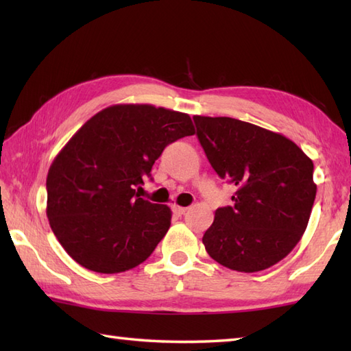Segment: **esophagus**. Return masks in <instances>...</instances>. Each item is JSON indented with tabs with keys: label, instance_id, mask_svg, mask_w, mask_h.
Listing matches in <instances>:
<instances>
[{
	"label": "esophagus",
	"instance_id": "esophagus-1",
	"mask_svg": "<svg viewBox=\"0 0 351 351\" xmlns=\"http://www.w3.org/2000/svg\"><path fill=\"white\" fill-rule=\"evenodd\" d=\"M171 210H173V213L176 215H184L185 213H187V208L180 206V205H173V206H171Z\"/></svg>",
	"mask_w": 351,
	"mask_h": 351
}]
</instances>
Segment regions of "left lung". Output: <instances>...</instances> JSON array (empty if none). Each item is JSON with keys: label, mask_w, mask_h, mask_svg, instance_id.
<instances>
[{"label": "left lung", "mask_w": 351, "mask_h": 351, "mask_svg": "<svg viewBox=\"0 0 351 351\" xmlns=\"http://www.w3.org/2000/svg\"><path fill=\"white\" fill-rule=\"evenodd\" d=\"M197 138L221 180L237 185L202 243L230 270L256 273L300 241L317 195L314 162L279 132L232 117L195 116Z\"/></svg>", "instance_id": "1"}]
</instances>
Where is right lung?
Here are the masks:
<instances>
[{"label":"right lung","instance_id":"right-lung-1","mask_svg":"<svg viewBox=\"0 0 351 351\" xmlns=\"http://www.w3.org/2000/svg\"><path fill=\"white\" fill-rule=\"evenodd\" d=\"M191 117L151 104H116L73 134L47 176V215L68 255L114 274L143 263L167 234V205L136 189L167 145L193 136Z\"/></svg>","mask_w":351,"mask_h":351}]
</instances>
